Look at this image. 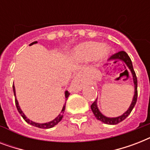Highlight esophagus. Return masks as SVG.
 I'll list each match as a JSON object with an SVG mask.
<instances>
[{"label":"esophagus","instance_id":"1","mask_svg":"<svg viewBox=\"0 0 150 150\" xmlns=\"http://www.w3.org/2000/svg\"><path fill=\"white\" fill-rule=\"evenodd\" d=\"M82 89V84H81V82H80L79 78L75 77V79L72 81L71 84L70 89L73 92H77L81 90Z\"/></svg>","mask_w":150,"mask_h":150}]
</instances>
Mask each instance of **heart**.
<instances>
[{"label": "heart", "instance_id": "obj_1", "mask_svg": "<svg viewBox=\"0 0 150 150\" xmlns=\"http://www.w3.org/2000/svg\"><path fill=\"white\" fill-rule=\"evenodd\" d=\"M110 47L96 42H88L79 46L75 50V55L82 61H92L103 59L109 54Z\"/></svg>", "mask_w": 150, "mask_h": 150}]
</instances>
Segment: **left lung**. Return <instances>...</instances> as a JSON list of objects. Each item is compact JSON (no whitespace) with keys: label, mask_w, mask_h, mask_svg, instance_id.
I'll use <instances>...</instances> for the list:
<instances>
[{"label":"left lung","mask_w":150,"mask_h":150,"mask_svg":"<svg viewBox=\"0 0 150 150\" xmlns=\"http://www.w3.org/2000/svg\"><path fill=\"white\" fill-rule=\"evenodd\" d=\"M110 60H122L123 61H125V63L126 64V65L128 66V68L130 69L131 72L132 74L133 77V82H134V85H135V94H134V97H133L132 102L131 103L130 107L128 108V110L127 111L123 114L121 116H119L117 117H105L104 115H103L100 111L99 110L98 107H97V105H96V100L94 101L91 105V110L93 113L94 116L96 117V119L99 120V121H102L103 123L107 124V125H117V124L120 123L122 121H124L125 119L127 117L131 114V112L132 110V109L135 107V103H136V101H137L138 98V89H137V77H136V75H135V71H134V68H133L132 63V61H131V58L129 57V56L128 55V54L126 53L125 51L124 50H121V51H119L116 54H113L110 57Z\"/></svg>","instance_id":"1"}]
</instances>
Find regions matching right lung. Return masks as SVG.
I'll use <instances>...</instances> for the list:
<instances>
[{
	"mask_svg": "<svg viewBox=\"0 0 150 150\" xmlns=\"http://www.w3.org/2000/svg\"><path fill=\"white\" fill-rule=\"evenodd\" d=\"M37 43V42H36V41H35V42H33V43H32L31 44H30V46L33 45V44H35V43ZM13 92H14V95H15V105H16V107H17L18 111L19 112V114L22 115V117H23V119H24L25 121H26L27 123H29V125H33V126H35V127H37V128H53L54 125H57V124H58L59 122L61 121V119H62V117H63L64 112V110H65V105H64V107H63V108H62V110H61V114H59L58 116L56 118L54 119V120L50 121V122H47V123H44V124H39V123H36V122H33V121H30V120L27 118L26 117H25V115L23 114V112L22 111V110L20 109V107L18 106V100H17V99H16V97H15V86H14V85H13ZM69 95H70V93H69L68 91H66L65 92L66 100L68 99V97L69 96Z\"/></svg>",
	"mask_w": 150,
	"mask_h": 150,
	"instance_id": "add662e5",
	"label": "right lung"
}]
</instances>
